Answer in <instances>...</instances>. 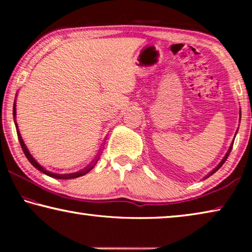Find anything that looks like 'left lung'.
I'll use <instances>...</instances> for the list:
<instances>
[{"label": "left lung", "instance_id": "8db88e82", "mask_svg": "<svg viewBox=\"0 0 252 252\" xmlns=\"http://www.w3.org/2000/svg\"><path fill=\"white\" fill-rule=\"evenodd\" d=\"M240 117H241V112H240ZM240 120H241V119H240ZM237 134V133H236ZM232 146H233V142H232V144H231V146H230V148H229V150H228V152H227V155H225L224 156V158H223V159H222V161H221L220 162V163L218 164V165H217V167L215 168V169H213L212 170V171L211 172H209V174H208V176L206 177V178H209V177H210V176H212V174L213 173H216L217 171H218V170L221 168V167H222V164L224 163V162H225V160H227V158L229 157V155H230V152H231V150H232Z\"/></svg>", "mask_w": 252, "mask_h": 252}]
</instances>
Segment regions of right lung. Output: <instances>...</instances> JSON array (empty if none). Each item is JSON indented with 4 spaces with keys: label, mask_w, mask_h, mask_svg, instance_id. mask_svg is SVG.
I'll return each mask as SVG.
<instances>
[{
    "label": "right lung",
    "mask_w": 252,
    "mask_h": 252,
    "mask_svg": "<svg viewBox=\"0 0 252 252\" xmlns=\"http://www.w3.org/2000/svg\"><path fill=\"white\" fill-rule=\"evenodd\" d=\"M15 116H16V109H15V103L13 105V117H14V123H15V127H16V132H18V138H19V141H20V144H21V148H22V150L24 152L25 157L28 158V160L31 162V164L33 165L34 168H36L37 170H40L41 172L45 173L46 176L49 177H52V178H55V179H73V178H78V177H82L84 176V174H87L90 170H92L93 168H94V165L96 164L97 160H99L100 158V155H101V151L97 153V156L95 157V159L91 161V163H89L87 167L81 169V170H78V171H60V170H58V171H50V170H48L46 168H44L43 165H42L41 163H39L35 159H34L33 156L31 155V153L29 152L27 146H25V143L23 142V139L22 136H21L20 132H19V129H18V123H16V119H15Z\"/></svg>",
    "instance_id": "1"
}]
</instances>
